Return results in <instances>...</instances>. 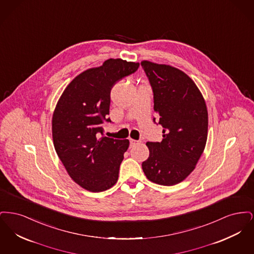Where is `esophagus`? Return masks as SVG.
Returning a JSON list of instances; mask_svg holds the SVG:
<instances>
[{"mask_svg":"<svg viewBox=\"0 0 254 254\" xmlns=\"http://www.w3.org/2000/svg\"><path fill=\"white\" fill-rule=\"evenodd\" d=\"M129 142H130V145H137V144H139V143H140L139 141H137V140H134V139H130V140H129Z\"/></svg>","mask_w":254,"mask_h":254,"instance_id":"esophagus-1","label":"esophagus"}]
</instances>
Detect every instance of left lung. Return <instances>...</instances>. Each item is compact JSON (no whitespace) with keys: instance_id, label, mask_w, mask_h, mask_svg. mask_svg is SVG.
<instances>
[{"instance_id":"8db88e82","label":"left lung","mask_w":254,"mask_h":254,"mask_svg":"<svg viewBox=\"0 0 254 254\" xmlns=\"http://www.w3.org/2000/svg\"><path fill=\"white\" fill-rule=\"evenodd\" d=\"M141 65L152 86L158 124L164 128L161 143H146L149 156L142 168L149 181L173 186L193 171L204 152L208 126L205 99L180 69L149 61Z\"/></svg>"}]
</instances>
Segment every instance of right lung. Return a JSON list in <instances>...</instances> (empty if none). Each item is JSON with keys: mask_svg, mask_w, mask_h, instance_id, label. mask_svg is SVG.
Segmentation results:
<instances>
[{"mask_svg": "<svg viewBox=\"0 0 254 254\" xmlns=\"http://www.w3.org/2000/svg\"><path fill=\"white\" fill-rule=\"evenodd\" d=\"M139 63L109 59L76 76L65 87L52 116L55 150L73 181L86 190L101 192L118 180L127 139L102 136L108 118L110 90L135 72Z\"/></svg>", "mask_w": 254, "mask_h": 254, "instance_id": "obj_1", "label": "right lung"}]
</instances>
